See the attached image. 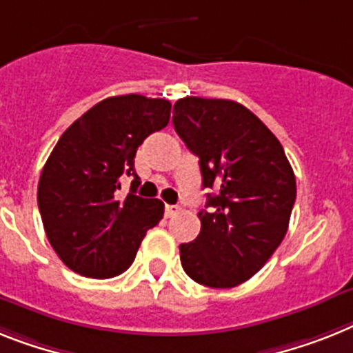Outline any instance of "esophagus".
Listing matches in <instances>:
<instances>
[{
  "label": "esophagus",
  "instance_id": "34e87169",
  "mask_svg": "<svg viewBox=\"0 0 353 353\" xmlns=\"http://www.w3.org/2000/svg\"><path fill=\"white\" fill-rule=\"evenodd\" d=\"M177 212H179V206H176V204H167V206H165V215H167V217H174Z\"/></svg>",
  "mask_w": 353,
  "mask_h": 353
}]
</instances>
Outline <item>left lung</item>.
<instances>
[{"instance_id":"1","label":"left lung","mask_w":353,"mask_h":353,"mask_svg":"<svg viewBox=\"0 0 353 353\" xmlns=\"http://www.w3.org/2000/svg\"><path fill=\"white\" fill-rule=\"evenodd\" d=\"M174 127L199 156L201 232L179 245L185 272L206 287L250 280L282 244L296 201V177L282 143L242 103L186 97L174 103Z\"/></svg>"}]
</instances>
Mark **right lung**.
Here are the masks:
<instances>
[{
    "mask_svg": "<svg viewBox=\"0 0 353 353\" xmlns=\"http://www.w3.org/2000/svg\"><path fill=\"white\" fill-rule=\"evenodd\" d=\"M170 102L109 97L68 127L46 159L37 204L50 244L71 271L112 278L131 268L147 230L163 219L159 199L136 195V150L170 120ZM134 176L120 198L119 177Z\"/></svg>",
    "mask_w": 353,
    "mask_h": 353,
    "instance_id": "right-lung-1",
    "label": "right lung"
}]
</instances>
